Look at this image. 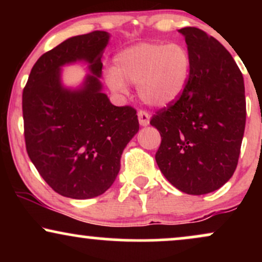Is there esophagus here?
<instances>
[{
	"instance_id": "esophagus-1",
	"label": "esophagus",
	"mask_w": 262,
	"mask_h": 262,
	"mask_svg": "<svg viewBox=\"0 0 262 262\" xmlns=\"http://www.w3.org/2000/svg\"><path fill=\"white\" fill-rule=\"evenodd\" d=\"M138 118H139L140 125H143V127H146V125L150 124V116L145 111H139L138 112Z\"/></svg>"
}]
</instances>
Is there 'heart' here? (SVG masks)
Masks as SVG:
<instances>
[{"label":"heart","mask_w":262,"mask_h":262,"mask_svg":"<svg viewBox=\"0 0 262 262\" xmlns=\"http://www.w3.org/2000/svg\"><path fill=\"white\" fill-rule=\"evenodd\" d=\"M191 70V53L186 45L143 41L117 54L114 68L106 71V81L117 93H127V82L138 85L144 103L164 108L181 98Z\"/></svg>","instance_id":"b5f03b06"}]
</instances>
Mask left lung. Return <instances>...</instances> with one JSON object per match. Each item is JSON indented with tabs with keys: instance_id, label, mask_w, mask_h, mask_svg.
I'll list each match as a JSON object with an SVG mask.
<instances>
[{
	"instance_id": "1",
	"label": "left lung",
	"mask_w": 262,
	"mask_h": 262,
	"mask_svg": "<svg viewBox=\"0 0 262 262\" xmlns=\"http://www.w3.org/2000/svg\"><path fill=\"white\" fill-rule=\"evenodd\" d=\"M179 32L192 58L187 89L150 124L161 135L159 169L177 189L200 196L221 188L236 169L246 121L244 79L217 39L194 27Z\"/></svg>"
}]
</instances>
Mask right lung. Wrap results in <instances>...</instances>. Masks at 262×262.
Here are the masks:
<instances>
[{
	"label": "right lung",
	"mask_w": 262,
	"mask_h": 262,
	"mask_svg": "<svg viewBox=\"0 0 262 262\" xmlns=\"http://www.w3.org/2000/svg\"><path fill=\"white\" fill-rule=\"evenodd\" d=\"M111 34L71 37L37 60L23 90L26 148L35 169L64 197L104 193L118 175L122 152L139 130L137 111L111 103L101 82ZM89 65L79 88L62 83V66Z\"/></svg>",
	"instance_id": "1"
}]
</instances>
